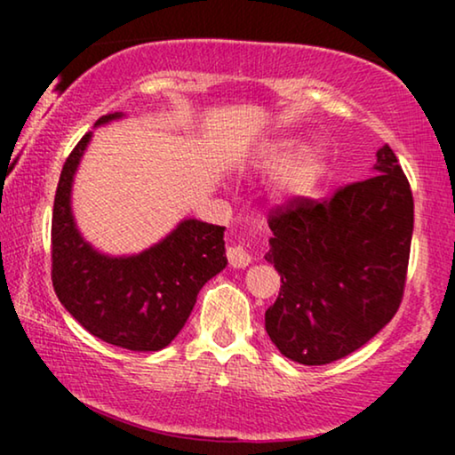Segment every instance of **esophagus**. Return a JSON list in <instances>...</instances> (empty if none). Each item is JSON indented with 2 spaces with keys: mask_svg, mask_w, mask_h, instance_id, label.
Listing matches in <instances>:
<instances>
[{
  "mask_svg": "<svg viewBox=\"0 0 455 455\" xmlns=\"http://www.w3.org/2000/svg\"><path fill=\"white\" fill-rule=\"evenodd\" d=\"M228 260L234 269H244V267L252 263V257L244 246H232L228 248Z\"/></svg>",
  "mask_w": 455,
  "mask_h": 455,
  "instance_id": "34e87169",
  "label": "esophagus"
}]
</instances>
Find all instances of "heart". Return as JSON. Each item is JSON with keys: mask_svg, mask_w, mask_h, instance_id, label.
<instances>
[{"mask_svg": "<svg viewBox=\"0 0 455 455\" xmlns=\"http://www.w3.org/2000/svg\"><path fill=\"white\" fill-rule=\"evenodd\" d=\"M327 153L321 145H300L296 139H277L267 142L259 155V165L265 170H279L273 190L279 201H296L307 196L319 182L325 170Z\"/></svg>", "mask_w": 455, "mask_h": 455, "instance_id": "obj_1", "label": "heart"}]
</instances>
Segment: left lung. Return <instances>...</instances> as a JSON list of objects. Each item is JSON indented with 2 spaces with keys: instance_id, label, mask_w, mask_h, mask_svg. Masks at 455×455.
Instances as JSON below:
<instances>
[{
  "instance_id": "1",
  "label": "left lung",
  "mask_w": 455,
  "mask_h": 455,
  "mask_svg": "<svg viewBox=\"0 0 455 455\" xmlns=\"http://www.w3.org/2000/svg\"><path fill=\"white\" fill-rule=\"evenodd\" d=\"M375 176L323 203L294 201L271 215L267 263L282 290L265 329L285 358L329 364L363 347L397 313L406 282L414 201L394 151Z\"/></svg>"
}]
</instances>
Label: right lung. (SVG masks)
<instances>
[{
  "label": "right lung",
  "mask_w": 455,
  "mask_h": 455,
  "mask_svg": "<svg viewBox=\"0 0 455 455\" xmlns=\"http://www.w3.org/2000/svg\"><path fill=\"white\" fill-rule=\"evenodd\" d=\"M126 117H99L95 128ZM92 140L84 134L61 170L52 221V279L64 308L95 338L132 352H157L182 331L204 283L226 269L221 226L186 217L145 251L108 254L78 229L74 178Z\"/></svg>",
  "instance_id": "obj_1"
}]
</instances>
